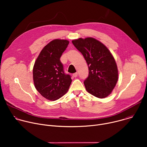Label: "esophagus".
I'll return each instance as SVG.
<instances>
[{"label": "esophagus", "instance_id": "obj_1", "mask_svg": "<svg viewBox=\"0 0 147 147\" xmlns=\"http://www.w3.org/2000/svg\"><path fill=\"white\" fill-rule=\"evenodd\" d=\"M73 77H77V76H78V73H74V74H73Z\"/></svg>", "mask_w": 147, "mask_h": 147}]
</instances>
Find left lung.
<instances>
[{"label":"left lung","mask_w":147,"mask_h":147,"mask_svg":"<svg viewBox=\"0 0 147 147\" xmlns=\"http://www.w3.org/2000/svg\"><path fill=\"white\" fill-rule=\"evenodd\" d=\"M72 43L82 53L88 66V77L84 81L86 90L97 98H106L118 80L113 56L105 46L93 38L74 39Z\"/></svg>","instance_id":"1"}]
</instances>
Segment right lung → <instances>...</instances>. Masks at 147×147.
Returning a JSON list of instances; mask_svg holds the SVG:
<instances>
[{
    "label": "right lung",
    "instance_id": "obj_1",
    "mask_svg": "<svg viewBox=\"0 0 147 147\" xmlns=\"http://www.w3.org/2000/svg\"><path fill=\"white\" fill-rule=\"evenodd\" d=\"M69 41L54 39L40 52L33 67V80L36 90L46 99L56 100L68 91L71 76L65 73L60 58Z\"/></svg>",
    "mask_w": 147,
    "mask_h": 147
}]
</instances>
